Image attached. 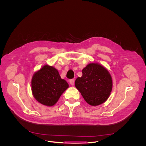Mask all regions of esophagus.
I'll return each mask as SVG.
<instances>
[{
  "instance_id": "1",
  "label": "esophagus",
  "mask_w": 146,
  "mask_h": 146,
  "mask_svg": "<svg viewBox=\"0 0 146 146\" xmlns=\"http://www.w3.org/2000/svg\"><path fill=\"white\" fill-rule=\"evenodd\" d=\"M69 83H70V85H71L72 86H73L74 85L75 80H74V79H70V80H69Z\"/></svg>"
}]
</instances>
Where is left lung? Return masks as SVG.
Returning <instances> with one entry per match:
<instances>
[{
	"label": "left lung",
	"instance_id": "8db88e82",
	"mask_svg": "<svg viewBox=\"0 0 146 146\" xmlns=\"http://www.w3.org/2000/svg\"><path fill=\"white\" fill-rule=\"evenodd\" d=\"M75 86L86 102L92 106L100 105L107 100L112 90L111 76L104 66L90 63L82 70Z\"/></svg>",
	"mask_w": 146,
	"mask_h": 146
}]
</instances>
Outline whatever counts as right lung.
<instances>
[{"label":"right lung","mask_w":146,"mask_h":146,"mask_svg":"<svg viewBox=\"0 0 146 146\" xmlns=\"http://www.w3.org/2000/svg\"><path fill=\"white\" fill-rule=\"evenodd\" d=\"M69 87L68 83L61 79L55 68L48 65L35 73L32 80V91L34 98L42 105L53 106L61 95Z\"/></svg>","instance_id":"right-lung-1"}]
</instances>
